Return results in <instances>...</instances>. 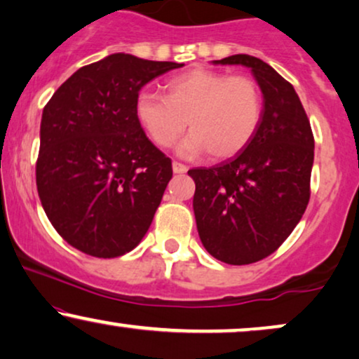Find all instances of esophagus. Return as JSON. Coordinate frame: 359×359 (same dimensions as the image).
Listing matches in <instances>:
<instances>
[{"label":"esophagus","mask_w":359,"mask_h":359,"mask_svg":"<svg viewBox=\"0 0 359 359\" xmlns=\"http://www.w3.org/2000/svg\"><path fill=\"white\" fill-rule=\"evenodd\" d=\"M172 169H174L175 174H185V172L189 170V167L182 164V162H177L174 161V164H172Z\"/></svg>","instance_id":"obj_1"}]
</instances>
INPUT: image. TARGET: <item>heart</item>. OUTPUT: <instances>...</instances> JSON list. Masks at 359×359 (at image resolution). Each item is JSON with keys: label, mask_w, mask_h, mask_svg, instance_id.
I'll return each instance as SVG.
<instances>
[{"label": "heart", "mask_w": 359, "mask_h": 359, "mask_svg": "<svg viewBox=\"0 0 359 359\" xmlns=\"http://www.w3.org/2000/svg\"><path fill=\"white\" fill-rule=\"evenodd\" d=\"M164 95L141 90L135 102L137 123L157 147L167 149L192 131L180 154L207 149L213 159H226L252 140L262 118V93L255 79L226 72L192 69L170 79Z\"/></svg>", "instance_id": "1"}]
</instances>
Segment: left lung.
<instances>
[{
  "label": "left lung",
  "mask_w": 359,
  "mask_h": 359,
  "mask_svg": "<svg viewBox=\"0 0 359 359\" xmlns=\"http://www.w3.org/2000/svg\"><path fill=\"white\" fill-rule=\"evenodd\" d=\"M215 64L250 67L264 95L261 123L243 151L222 164L189 170L205 250L226 264L245 266L279 250L302 218L310 200L313 133L292 85L266 62L238 54Z\"/></svg>",
  "instance_id": "8db88e82"
}]
</instances>
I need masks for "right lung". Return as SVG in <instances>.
<instances>
[{"label":"right lung","mask_w":359,"mask_h":359,"mask_svg":"<svg viewBox=\"0 0 359 359\" xmlns=\"http://www.w3.org/2000/svg\"><path fill=\"white\" fill-rule=\"evenodd\" d=\"M182 64L111 54L67 79L42 111L37 192L75 250L118 257L140 245L172 179V161L137 123V93Z\"/></svg>","instance_id":"obj_1"}]
</instances>
